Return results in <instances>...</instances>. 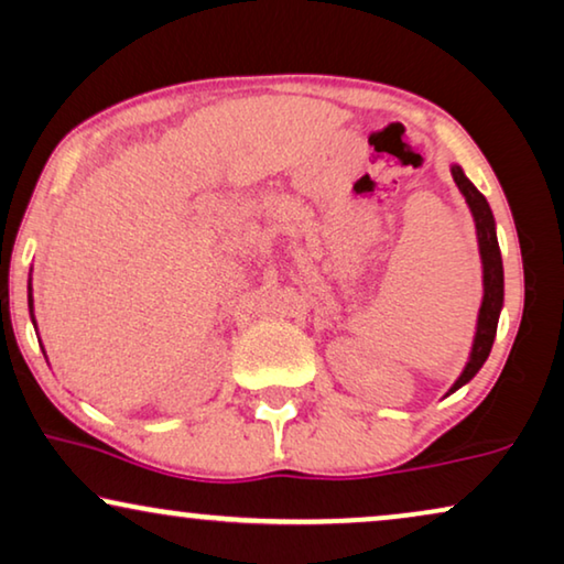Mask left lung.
<instances>
[{
    "label": "left lung",
    "instance_id": "8db88e82",
    "mask_svg": "<svg viewBox=\"0 0 564 564\" xmlns=\"http://www.w3.org/2000/svg\"><path fill=\"white\" fill-rule=\"evenodd\" d=\"M452 176L454 182H457L462 195H465L475 218L477 243H480V257H482L485 295H482L480 315H477V334H475L473 354H469L465 372L459 375V380L454 382V388L449 392L459 390L462 384H467L477 372H480V367L485 365V359H488V354L492 349V338H496V330H498V315H500V307H503V261H500L496 220H492L490 205L488 199L477 192L475 184L467 180L459 166H452Z\"/></svg>",
    "mask_w": 564,
    "mask_h": 564
}]
</instances>
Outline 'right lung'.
<instances>
[{"label": "right lung", "mask_w": 564, "mask_h": 564, "mask_svg": "<svg viewBox=\"0 0 564 564\" xmlns=\"http://www.w3.org/2000/svg\"><path fill=\"white\" fill-rule=\"evenodd\" d=\"M28 292H30V288H28ZM28 305L33 307V295H28Z\"/></svg>", "instance_id": "right-lung-1"}]
</instances>
